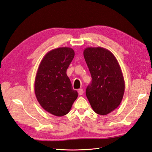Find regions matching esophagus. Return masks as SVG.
<instances>
[{
	"mask_svg": "<svg viewBox=\"0 0 152 152\" xmlns=\"http://www.w3.org/2000/svg\"><path fill=\"white\" fill-rule=\"evenodd\" d=\"M84 93V91H83V89H79V91H78V93H79V94L80 95V96L83 94Z\"/></svg>",
	"mask_w": 152,
	"mask_h": 152,
	"instance_id": "34e87169",
	"label": "esophagus"
}]
</instances>
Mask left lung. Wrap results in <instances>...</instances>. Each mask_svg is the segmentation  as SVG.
<instances>
[{"label":"left lung","instance_id":"obj_1","mask_svg":"<svg viewBox=\"0 0 152 152\" xmlns=\"http://www.w3.org/2000/svg\"><path fill=\"white\" fill-rule=\"evenodd\" d=\"M84 57L92 81L86 89V96L94 111L106 115L120 105L125 91V82L119 63L109 50L86 48Z\"/></svg>","mask_w":152,"mask_h":152}]
</instances>
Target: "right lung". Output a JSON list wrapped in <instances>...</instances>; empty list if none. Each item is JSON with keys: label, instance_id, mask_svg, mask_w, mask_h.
<instances>
[{"label": "right lung", "instance_id": "obj_1", "mask_svg": "<svg viewBox=\"0 0 152 152\" xmlns=\"http://www.w3.org/2000/svg\"><path fill=\"white\" fill-rule=\"evenodd\" d=\"M75 56L70 48H59L49 51L40 61L35 76L34 90L41 107L55 116L65 115L77 98L66 70Z\"/></svg>", "mask_w": 152, "mask_h": 152}]
</instances>
